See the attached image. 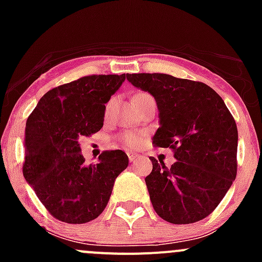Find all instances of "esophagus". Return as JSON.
Returning <instances> with one entry per match:
<instances>
[{
	"mask_svg": "<svg viewBox=\"0 0 262 262\" xmlns=\"http://www.w3.org/2000/svg\"><path fill=\"white\" fill-rule=\"evenodd\" d=\"M128 157H129V161H130V162H133V161H136L137 158L139 157L138 155H137V153H133V152H129L128 153Z\"/></svg>",
	"mask_w": 262,
	"mask_h": 262,
	"instance_id": "1",
	"label": "esophagus"
}]
</instances>
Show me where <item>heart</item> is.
<instances>
[{"instance_id": "obj_1", "label": "heart", "mask_w": 262, "mask_h": 262, "mask_svg": "<svg viewBox=\"0 0 262 262\" xmlns=\"http://www.w3.org/2000/svg\"><path fill=\"white\" fill-rule=\"evenodd\" d=\"M141 95H147V94H138L137 96H141ZM121 142L125 146L130 148H137L142 144V137L137 133H125L121 137Z\"/></svg>"}]
</instances>
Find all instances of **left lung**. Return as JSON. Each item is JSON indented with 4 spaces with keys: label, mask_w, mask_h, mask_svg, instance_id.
<instances>
[{
    "label": "left lung",
    "mask_w": 262,
    "mask_h": 262,
    "mask_svg": "<svg viewBox=\"0 0 262 262\" xmlns=\"http://www.w3.org/2000/svg\"><path fill=\"white\" fill-rule=\"evenodd\" d=\"M126 80L155 97L160 128L152 141L172 148L176 158L171 167L150 158L146 185L156 213L173 224L202 221L236 179L238 132L233 116L203 82L165 73H128Z\"/></svg>",
    "instance_id": "obj_1"
}]
</instances>
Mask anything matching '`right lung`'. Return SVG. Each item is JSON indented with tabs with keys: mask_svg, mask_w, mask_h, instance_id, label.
<instances>
[{
	"mask_svg": "<svg viewBox=\"0 0 262 262\" xmlns=\"http://www.w3.org/2000/svg\"><path fill=\"white\" fill-rule=\"evenodd\" d=\"M125 81L123 75H94L47 92L26 120L23 172L54 218L81 224L106 208L114 182L128 167L120 149L86 165L78 139L104 125L105 104Z\"/></svg>",
	"mask_w": 262,
	"mask_h": 262,
	"instance_id": "right-lung-1",
	"label": "right lung"
}]
</instances>
